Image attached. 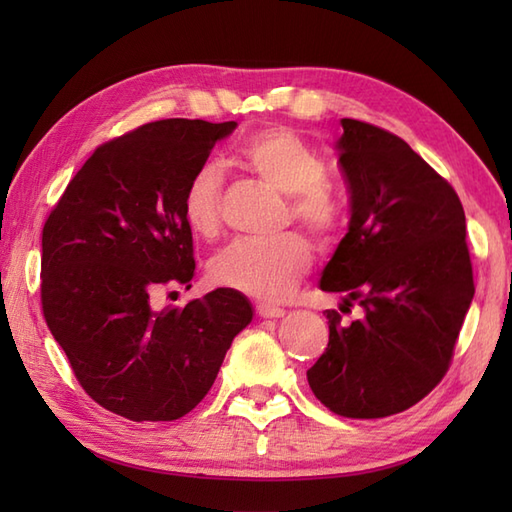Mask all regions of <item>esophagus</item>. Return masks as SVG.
Returning <instances> with one entry per match:
<instances>
[{"instance_id":"esophagus-1","label":"esophagus","mask_w":512,"mask_h":512,"mask_svg":"<svg viewBox=\"0 0 512 512\" xmlns=\"http://www.w3.org/2000/svg\"><path fill=\"white\" fill-rule=\"evenodd\" d=\"M257 314L262 319H281L286 314V310L284 308H277V306H270V303H259Z\"/></svg>"}]
</instances>
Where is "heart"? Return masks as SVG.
Instances as JSON below:
<instances>
[{"instance_id":"b5f03b06","label":"heart","mask_w":512,"mask_h":512,"mask_svg":"<svg viewBox=\"0 0 512 512\" xmlns=\"http://www.w3.org/2000/svg\"><path fill=\"white\" fill-rule=\"evenodd\" d=\"M237 162L270 187L290 195V213L308 231L328 244L341 228L343 211L334 191L325 184L328 165L308 140L284 127L264 129L239 145ZM222 176L213 162L191 171L182 189V215L193 233L211 237L220 228ZM312 266V246L299 233H286L273 242H233L213 257L209 266L217 286L242 295L286 299Z\"/></svg>"}]
</instances>
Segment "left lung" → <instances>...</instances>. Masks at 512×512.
Segmentation results:
<instances>
[{"label":"left lung","instance_id":"8db88e82","mask_svg":"<svg viewBox=\"0 0 512 512\" xmlns=\"http://www.w3.org/2000/svg\"><path fill=\"white\" fill-rule=\"evenodd\" d=\"M336 140L350 191V222L319 288L358 301L308 369L325 407L345 418H385L416 405L447 374L475 295L464 209L405 140L343 118Z\"/></svg>","mask_w":512,"mask_h":512}]
</instances>
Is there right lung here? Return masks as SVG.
<instances>
[{"label":"right lung","mask_w":512,"mask_h":512,"mask_svg":"<svg viewBox=\"0 0 512 512\" xmlns=\"http://www.w3.org/2000/svg\"><path fill=\"white\" fill-rule=\"evenodd\" d=\"M237 123L167 118L101 145L41 235V306L92 400L134 422H169L209 394L250 301L217 288L154 308L195 273L182 189Z\"/></svg>","instance_id":"obj_1"}]
</instances>
